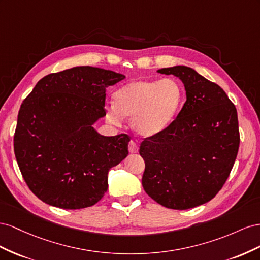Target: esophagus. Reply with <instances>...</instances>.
Returning <instances> with one entry per match:
<instances>
[{
    "mask_svg": "<svg viewBox=\"0 0 260 260\" xmlns=\"http://www.w3.org/2000/svg\"><path fill=\"white\" fill-rule=\"evenodd\" d=\"M128 150L131 153H136L138 151V145L135 140H131L128 144Z\"/></svg>",
    "mask_w": 260,
    "mask_h": 260,
    "instance_id": "34e87169",
    "label": "esophagus"
}]
</instances>
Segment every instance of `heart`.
<instances>
[{"mask_svg": "<svg viewBox=\"0 0 260 260\" xmlns=\"http://www.w3.org/2000/svg\"><path fill=\"white\" fill-rule=\"evenodd\" d=\"M181 101L182 88L173 78L135 79L114 92V105L106 108V118L112 125L132 118L138 135L152 137L172 122Z\"/></svg>", "mask_w": 260, "mask_h": 260, "instance_id": "b5f03b06", "label": "heart"}]
</instances>
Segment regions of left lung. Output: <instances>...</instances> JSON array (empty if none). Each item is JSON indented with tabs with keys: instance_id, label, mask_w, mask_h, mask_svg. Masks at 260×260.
<instances>
[{
	"instance_id": "obj_1",
	"label": "left lung",
	"mask_w": 260,
	"mask_h": 260,
	"mask_svg": "<svg viewBox=\"0 0 260 260\" xmlns=\"http://www.w3.org/2000/svg\"><path fill=\"white\" fill-rule=\"evenodd\" d=\"M157 72L182 80L186 102L165 131L140 144L143 187L167 208H194L218 194L233 168L240 146L236 108L220 86L187 66Z\"/></svg>"
}]
</instances>
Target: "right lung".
<instances>
[{
  "mask_svg": "<svg viewBox=\"0 0 260 260\" xmlns=\"http://www.w3.org/2000/svg\"><path fill=\"white\" fill-rule=\"evenodd\" d=\"M123 74L76 66L40 79L21 103L14 151L28 187L62 209L93 206L108 189V173L128 154L129 137L102 136L107 88Z\"/></svg>",
  "mask_w": 260,
  "mask_h": 260,
  "instance_id": "obj_1",
  "label": "right lung"
}]
</instances>
